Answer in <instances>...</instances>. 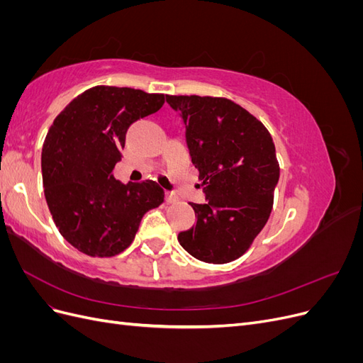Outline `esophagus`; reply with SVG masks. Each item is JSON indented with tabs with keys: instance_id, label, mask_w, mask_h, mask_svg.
Returning a JSON list of instances; mask_svg holds the SVG:
<instances>
[{
	"instance_id": "obj_1",
	"label": "esophagus",
	"mask_w": 363,
	"mask_h": 363,
	"mask_svg": "<svg viewBox=\"0 0 363 363\" xmlns=\"http://www.w3.org/2000/svg\"><path fill=\"white\" fill-rule=\"evenodd\" d=\"M164 199H167V203H175V201H179V196L175 195L174 192H167V195H164Z\"/></svg>"
}]
</instances>
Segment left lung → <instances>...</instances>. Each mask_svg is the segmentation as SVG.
<instances>
[{"label": "left lung", "mask_w": 363, "mask_h": 363, "mask_svg": "<svg viewBox=\"0 0 363 363\" xmlns=\"http://www.w3.org/2000/svg\"><path fill=\"white\" fill-rule=\"evenodd\" d=\"M186 125V144L200 171L206 203H192L196 224L179 233L195 259L228 263L265 227L280 168L269 131L227 98L167 95Z\"/></svg>", "instance_id": "1"}]
</instances>
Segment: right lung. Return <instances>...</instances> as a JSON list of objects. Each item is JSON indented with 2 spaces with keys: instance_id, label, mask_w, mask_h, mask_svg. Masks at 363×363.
<instances>
[{
  "instance_id": "1",
  "label": "right lung",
  "mask_w": 363,
  "mask_h": 363,
  "mask_svg": "<svg viewBox=\"0 0 363 363\" xmlns=\"http://www.w3.org/2000/svg\"><path fill=\"white\" fill-rule=\"evenodd\" d=\"M163 103V94L95 86L54 119L42 148L43 191L59 232L84 255H119L133 242L142 216L163 203L156 182L113 177L128 127Z\"/></svg>"
}]
</instances>
